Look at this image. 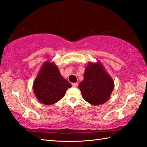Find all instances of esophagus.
I'll list each match as a JSON object with an SVG mask.
<instances>
[{
  "label": "esophagus",
  "instance_id": "obj_1",
  "mask_svg": "<svg viewBox=\"0 0 147 147\" xmlns=\"http://www.w3.org/2000/svg\"><path fill=\"white\" fill-rule=\"evenodd\" d=\"M72 86L73 87H77L78 86V83H72Z\"/></svg>",
  "mask_w": 147,
  "mask_h": 147
}]
</instances>
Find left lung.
Instances as JSON below:
<instances>
[{"label": "left lung", "instance_id": "left-lung-1", "mask_svg": "<svg viewBox=\"0 0 147 147\" xmlns=\"http://www.w3.org/2000/svg\"><path fill=\"white\" fill-rule=\"evenodd\" d=\"M114 82L100 61L90 62L85 68L84 80L79 88L85 101L92 105L105 103L110 98L114 89Z\"/></svg>", "mask_w": 147, "mask_h": 147}]
</instances>
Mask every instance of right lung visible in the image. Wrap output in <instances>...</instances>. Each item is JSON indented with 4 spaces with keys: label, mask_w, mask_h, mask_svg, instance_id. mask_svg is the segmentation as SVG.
Segmentation results:
<instances>
[{
    "label": "right lung",
    "mask_w": 147,
    "mask_h": 147,
    "mask_svg": "<svg viewBox=\"0 0 147 147\" xmlns=\"http://www.w3.org/2000/svg\"><path fill=\"white\" fill-rule=\"evenodd\" d=\"M71 84L61 74L54 63L43 64L33 83V91L37 100L44 105H51L62 99Z\"/></svg>",
    "instance_id": "right-lung-1"
}]
</instances>
